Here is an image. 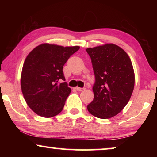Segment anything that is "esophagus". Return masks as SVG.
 Instances as JSON below:
<instances>
[{"label": "esophagus", "mask_w": 157, "mask_h": 157, "mask_svg": "<svg viewBox=\"0 0 157 157\" xmlns=\"http://www.w3.org/2000/svg\"><path fill=\"white\" fill-rule=\"evenodd\" d=\"M76 91H83V90L85 89V88H80V87H76Z\"/></svg>", "instance_id": "34e87169"}]
</instances>
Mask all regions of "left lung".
I'll return each instance as SVG.
<instances>
[{"label":"left lung","instance_id":"obj_1","mask_svg":"<svg viewBox=\"0 0 157 157\" xmlns=\"http://www.w3.org/2000/svg\"><path fill=\"white\" fill-rule=\"evenodd\" d=\"M91 59L96 81L94 100L89 112L106 119L123 110L134 91V71L126 51L117 45L106 44L86 48Z\"/></svg>","mask_w":157,"mask_h":157}]
</instances>
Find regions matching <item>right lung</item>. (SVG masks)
Segmentation results:
<instances>
[{
  "mask_svg": "<svg viewBox=\"0 0 157 157\" xmlns=\"http://www.w3.org/2000/svg\"><path fill=\"white\" fill-rule=\"evenodd\" d=\"M80 47L45 43L29 53L23 63L21 86L23 97L33 112L40 117H55L63 110L71 89L65 81L63 67Z\"/></svg>",
  "mask_w": 157,
  "mask_h": 157,
  "instance_id": "1",
  "label": "right lung"
}]
</instances>
